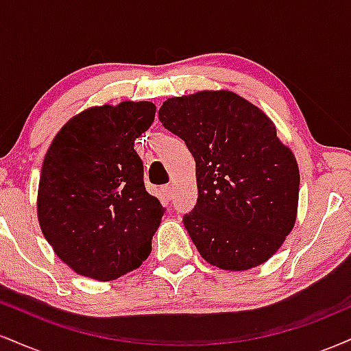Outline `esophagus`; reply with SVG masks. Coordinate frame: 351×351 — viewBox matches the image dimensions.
Returning <instances> with one entry per match:
<instances>
[{"label": "esophagus", "mask_w": 351, "mask_h": 351, "mask_svg": "<svg viewBox=\"0 0 351 351\" xmlns=\"http://www.w3.org/2000/svg\"><path fill=\"white\" fill-rule=\"evenodd\" d=\"M162 193H163L165 198L171 199V196H173V189H171V186H168V184H167V186H163V188H162Z\"/></svg>", "instance_id": "34e87169"}]
</instances>
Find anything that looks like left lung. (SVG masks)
I'll list each match as a JSON object with an SVG mask.
<instances>
[{
  "mask_svg": "<svg viewBox=\"0 0 351 351\" xmlns=\"http://www.w3.org/2000/svg\"><path fill=\"white\" fill-rule=\"evenodd\" d=\"M158 119L195 156L198 201L183 223L201 257L224 271L271 259L295 224L300 184L272 120L231 90L171 97Z\"/></svg>",
  "mask_w": 351,
  "mask_h": 351,
  "instance_id": "1",
  "label": "left lung"
}]
</instances>
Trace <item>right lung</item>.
<instances>
[{"label": "right lung", "mask_w": 351, "mask_h": 351, "mask_svg": "<svg viewBox=\"0 0 351 351\" xmlns=\"http://www.w3.org/2000/svg\"><path fill=\"white\" fill-rule=\"evenodd\" d=\"M155 110L130 100L87 108L60 128L44 156L39 226L80 276L114 280L150 256L165 208L145 189L134 145Z\"/></svg>", "instance_id": "obj_1"}]
</instances>
